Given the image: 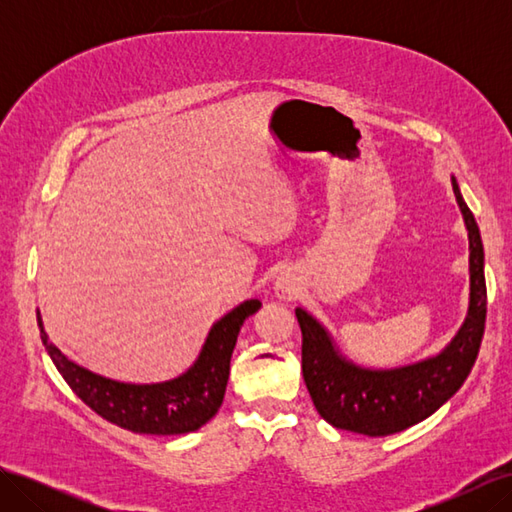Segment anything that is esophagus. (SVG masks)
Returning <instances> with one entry per match:
<instances>
[{
	"instance_id": "1",
	"label": "esophagus",
	"mask_w": 512,
	"mask_h": 512,
	"mask_svg": "<svg viewBox=\"0 0 512 512\" xmlns=\"http://www.w3.org/2000/svg\"><path fill=\"white\" fill-rule=\"evenodd\" d=\"M294 286L286 280V277H280V280H277V284H275V297L280 299V301H292L294 299Z\"/></svg>"
}]
</instances>
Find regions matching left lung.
<instances>
[{
	"label": "left lung",
	"mask_w": 512,
	"mask_h": 512,
	"mask_svg": "<svg viewBox=\"0 0 512 512\" xmlns=\"http://www.w3.org/2000/svg\"><path fill=\"white\" fill-rule=\"evenodd\" d=\"M470 243V294L461 327L438 354L393 369L356 365L337 348L324 324L294 309L303 333V380L318 414L329 425L369 438L391 436L425 421L466 382L478 356L487 316L485 250L480 230L451 177Z\"/></svg>",
	"instance_id": "obj_1"
}]
</instances>
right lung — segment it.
I'll list each match as a JSON object with an SVG mask.
<instances>
[{"label":"right lung","mask_w":512,"mask_h":512,"mask_svg":"<svg viewBox=\"0 0 512 512\" xmlns=\"http://www.w3.org/2000/svg\"><path fill=\"white\" fill-rule=\"evenodd\" d=\"M260 307L258 299H250L230 309L218 322H213L196 361L183 374L151 384L119 382L70 361L46 335L40 309L38 327L42 344L59 374L96 414L134 433L177 436L200 429L218 414L239 331Z\"/></svg>","instance_id":"1"}]
</instances>
